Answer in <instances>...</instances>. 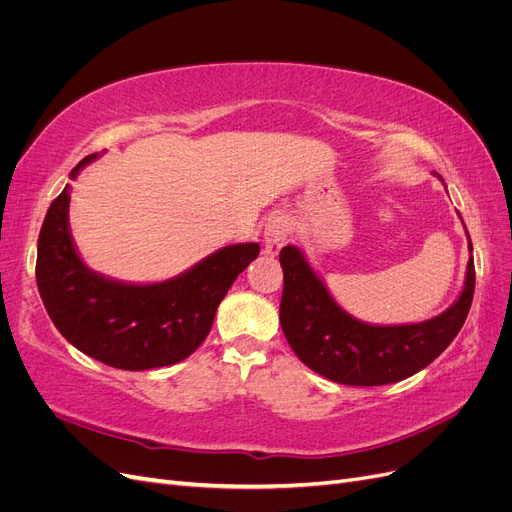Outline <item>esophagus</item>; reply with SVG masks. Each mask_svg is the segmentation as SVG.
<instances>
[{
  "label": "esophagus",
  "mask_w": 512,
  "mask_h": 512,
  "mask_svg": "<svg viewBox=\"0 0 512 512\" xmlns=\"http://www.w3.org/2000/svg\"><path fill=\"white\" fill-rule=\"evenodd\" d=\"M290 235V226L288 220L277 215V218H271L265 226V254L267 256H277L282 247L286 245Z\"/></svg>",
  "instance_id": "34e87169"
}]
</instances>
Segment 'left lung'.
Wrapping results in <instances>:
<instances>
[{"instance_id":"8db88e82","label":"left lung","mask_w":512,"mask_h":512,"mask_svg":"<svg viewBox=\"0 0 512 512\" xmlns=\"http://www.w3.org/2000/svg\"><path fill=\"white\" fill-rule=\"evenodd\" d=\"M468 247L472 254L470 237ZM280 262V324L290 348L316 374L348 386L391 384L427 367L457 337L474 297L470 256L463 290L446 312L414 324H369L337 305L299 247L286 245Z\"/></svg>"}]
</instances>
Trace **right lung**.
Here are the masks:
<instances>
[{"mask_svg": "<svg viewBox=\"0 0 512 512\" xmlns=\"http://www.w3.org/2000/svg\"><path fill=\"white\" fill-rule=\"evenodd\" d=\"M98 158L70 170L76 179ZM66 185L46 211L38 237L36 282L57 331L81 352L117 369L175 365L205 342L228 288L258 258V243H235L158 284H128L91 271L70 235Z\"/></svg>", "mask_w": 512, "mask_h": 512, "instance_id": "1", "label": "right lung"}]
</instances>
